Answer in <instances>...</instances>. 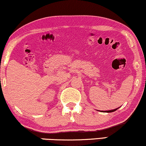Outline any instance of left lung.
Segmentation results:
<instances>
[{
  "label": "left lung",
  "mask_w": 146,
  "mask_h": 146,
  "mask_svg": "<svg viewBox=\"0 0 146 146\" xmlns=\"http://www.w3.org/2000/svg\"><path fill=\"white\" fill-rule=\"evenodd\" d=\"M117 109H118V108H115V109H113V110H105V111H103V110H100V112H114V111H116V110H117Z\"/></svg>",
  "instance_id": "left-lung-1"
}]
</instances>
